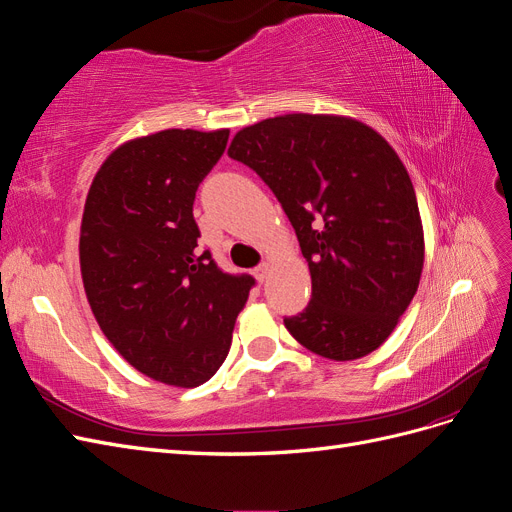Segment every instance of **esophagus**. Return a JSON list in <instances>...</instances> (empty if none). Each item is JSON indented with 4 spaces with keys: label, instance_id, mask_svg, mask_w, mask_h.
Wrapping results in <instances>:
<instances>
[{
    "label": "esophagus",
    "instance_id": "1",
    "mask_svg": "<svg viewBox=\"0 0 512 512\" xmlns=\"http://www.w3.org/2000/svg\"><path fill=\"white\" fill-rule=\"evenodd\" d=\"M267 275H269V265H267V262H262V265H258V267L254 269V277H256V280H258L260 284L267 280Z\"/></svg>",
    "mask_w": 512,
    "mask_h": 512
}]
</instances>
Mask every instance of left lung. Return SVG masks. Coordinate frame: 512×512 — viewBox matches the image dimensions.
<instances>
[{
    "label": "left lung",
    "instance_id": "obj_1",
    "mask_svg": "<svg viewBox=\"0 0 512 512\" xmlns=\"http://www.w3.org/2000/svg\"><path fill=\"white\" fill-rule=\"evenodd\" d=\"M228 156L265 181L297 232L312 299L284 324L324 359L374 352L423 271V226L406 166L365 123L282 115L243 128Z\"/></svg>",
    "mask_w": 512,
    "mask_h": 512
}]
</instances>
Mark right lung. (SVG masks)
<instances>
[{
	"label": "right lung",
	"mask_w": 512,
	"mask_h": 512,
	"mask_svg": "<svg viewBox=\"0 0 512 512\" xmlns=\"http://www.w3.org/2000/svg\"><path fill=\"white\" fill-rule=\"evenodd\" d=\"M228 130H164L115 149L91 183L81 273L108 342L141 374L192 389L224 363L256 280L198 250V185Z\"/></svg>",
	"instance_id": "obj_1"
}]
</instances>
